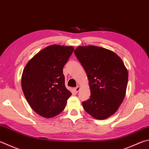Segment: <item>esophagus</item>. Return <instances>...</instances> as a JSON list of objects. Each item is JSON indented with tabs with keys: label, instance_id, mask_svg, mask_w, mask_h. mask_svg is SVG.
I'll return each instance as SVG.
<instances>
[{
	"label": "esophagus",
	"instance_id": "1",
	"mask_svg": "<svg viewBox=\"0 0 149 149\" xmlns=\"http://www.w3.org/2000/svg\"><path fill=\"white\" fill-rule=\"evenodd\" d=\"M80 89H81V87H80V86H77V87H75V88H74V90H75V92H76V93H78V92L79 91Z\"/></svg>",
	"mask_w": 149,
	"mask_h": 149
}]
</instances>
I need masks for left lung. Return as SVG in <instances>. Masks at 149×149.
<instances>
[{
	"mask_svg": "<svg viewBox=\"0 0 149 149\" xmlns=\"http://www.w3.org/2000/svg\"><path fill=\"white\" fill-rule=\"evenodd\" d=\"M75 55L87 75L91 96L83 102L86 112L104 120L118 110L126 95L128 73L122 59L107 49L78 46Z\"/></svg>",
	"mask_w": 149,
	"mask_h": 149,
	"instance_id": "left-lung-1",
	"label": "left lung"
}]
</instances>
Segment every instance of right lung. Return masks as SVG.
Wrapping results in <instances>:
<instances>
[{
  "mask_svg": "<svg viewBox=\"0 0 149 149\" xmlns=\"http://www.w3.org/2000/svg\"><path fill=\"white\" fill-rule=\"evenodd\" d=\"M74 50L72 46L49 45L35 55L23 70L24 95L32 109L43 117L58 115L72 95L65 86L63 70Z\"/></svg>",
  "mask_w": 149,
  "mask_h": 149,
  "instance_id": "1",
  "label": "right lung"
}]
</instances>
